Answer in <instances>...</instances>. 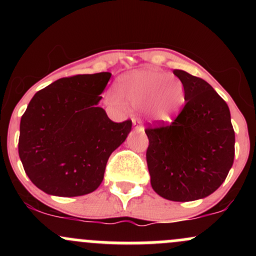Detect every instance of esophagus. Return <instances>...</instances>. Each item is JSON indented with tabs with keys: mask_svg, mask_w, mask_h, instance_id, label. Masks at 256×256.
<instances>
[{
	"mask_svg": "<svg viewBox=\"0 0 256 256\" xmlns=\"http://www.w3.org/2000/svg\"><path fill=\"white\" fill-rule=\"evenodd\" d=\"M132 124H134V126L137 128V130L143 131V128L140 126V119H132Z\"/></svg>",
	"mask_w": 256,
	"mask_h": 256,
	"instance_id": "1",
	"label": "esophagus"
}]
</instances>
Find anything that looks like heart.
Instances as JSON below:
<instances>
[{"label":"heart","instance_id":"obj_1","mask_svg":"<svg viewBox=\"0 0 256 256\" xmlns=\"http://www.w3.org/2000/svg\"><path fill=\"white\" fill-rule=\"evenodd\" d=\"M116 92L106 101L122 108L124 102L134 108H144L146 116L158 122H170L184 104V85L178 77L154 70H138L122 76Z\"/></svg>","mask_w":256,"mask_h":256}]
</instances>
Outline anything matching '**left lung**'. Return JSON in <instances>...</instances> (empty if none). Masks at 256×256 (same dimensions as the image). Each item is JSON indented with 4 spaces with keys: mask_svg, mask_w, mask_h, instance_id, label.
<instances>
[{
    "mask_svg": "<svg viewBox=\"0 0 256 256\" xmlns=\"http://www.w3.org/2000/svg\"><path fill=\"white\" fill-rule=\"evenodd\" d=\"M184 85L183 110L171 124L146 128V164L154 192L170 201L188 202L216 192L234 158L230 110L204 79L174 70Z\"/></svg>",
    "mask_w": 256,
    "mask_h": 256,
    "instance_id": "8db88e82",
    "label": "left lung"
}]
</instances>
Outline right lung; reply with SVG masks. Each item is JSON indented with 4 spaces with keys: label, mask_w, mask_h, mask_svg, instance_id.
I'll use <instances>...</instances> for the list:
<instances>
[{
    "label": "right lung",
    "mask_w": 256,
    "mask_h": 256,
    "mask_svg": "<svg viewBox=\"0 0 256 256\" xmlns=\"http://www.w3.org/2000/svg\"><path fill=\"white\" fill-rule=\"evenodd\" d=\"M110 76L64 77L32 98L20 122L19 156L42 192L82 196L104 180L108 158L132 128L131 120L112 122L98 106Z\"/></svg>",
    "instance_id": "1"
}]
</instances>
